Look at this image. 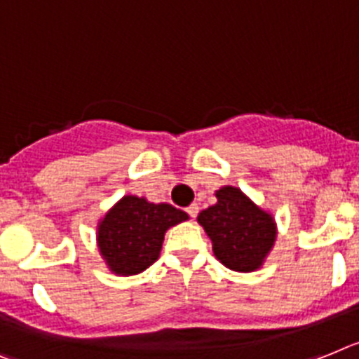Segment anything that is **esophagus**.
Returning <instances> with one entry per match:
<instances>
[{"mask_svg": "<svg viewBox=\"0 0 359 359\" xmlns=\"http://www.w3.org/2000/svg\"><path fill=\"white\" fill-rule=\"evenodd\" d=\"M186 212H188V215L191 217V219H195V217H197V213H198V206H197V204H189V206L186 208Z\"/></svg>", "mask_w": 359, "mask_h": 359, "instance_id": "obj_1", "label": "esophagus"}]
</instances>
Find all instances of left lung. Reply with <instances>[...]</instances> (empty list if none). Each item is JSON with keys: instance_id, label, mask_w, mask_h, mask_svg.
<instances>
[{"instance_id": "obj_1", "label": "left lung", "mask_w": 359, "mask_h": 359, "mask_svg": "<svg viewBox=\"0 0 359 359\" xmlns=\"http://www.w3.org/2000/svg\"><path fill=\"white\" fill-rule=\"evenodd\" d=\"M215 197L217 203L197 217L212 239L213 255L233 272H255L276 245L277 224L272 212L236 186H222Z\"/></svg>"}]
</instances>
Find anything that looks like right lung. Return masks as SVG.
I'll use <instances>...</instances> for the list:
<instances>
[{"mask_svg":"<svg viewBox=\"0 0 359 359\" xmlns=\"http://www.w3.org/2000/svg\"><path fill=\"white\" fill-rule=\"evenodd\" d=\"M188 219L168 203L123 195L98 219L96 246L111 273L137 276L158 259L165 231Z\"/></svg>","mask_w":359,"mask_h":359,"instance_id":"right-lung-1","label":"right lung"}]
</instances>
